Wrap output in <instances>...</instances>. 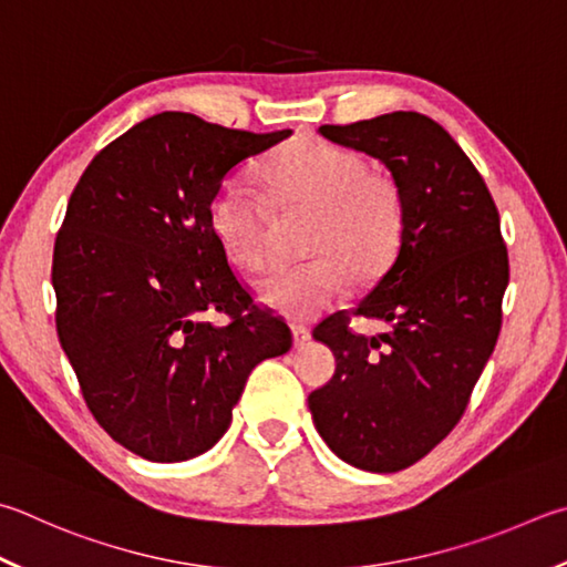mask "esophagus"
Returning <instances> with one entry per match:
<instances>
[{"instance_id": "obj_1", "label": "esophagus", "mask_w": 567, "mask_h": 567, "mask_svg": "<svg viewBox=\"0 0 567 567\" xmlns=\"http://www.w3.org/2000/svg\"><path fill=\"white\" fill-rule=\"evenodd\" d=\"M292 337H295V347H305L312 339L310 329L302 327V324H292Z\"/></svg>"}]
</instances>
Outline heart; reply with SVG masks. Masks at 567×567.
Listing matches in <instances>:
<instances>
[{
  "mask_svg": "<svg viewBox=\"0 0 567 567\" xmlns=\"http://www.w3.org/2000/svg\"><path fill=\"white\" fill-rule=\"evenodd\" d=\"M265 198L280 213H312L305 252L312 260L282 267L260 282V300L277 315L307 319L359 280L382 272L401 235L396 185L369 173L367 161L319 138H297L260 171ZM215 240L243 270L270 262V218L245 185L223 183L210 200Z\"/></svg>",
  "mask_w": 567,
  "mask_h": 567,
  "instance_id": "b5f03b06",
  "label": "heart"
}]
</instances>
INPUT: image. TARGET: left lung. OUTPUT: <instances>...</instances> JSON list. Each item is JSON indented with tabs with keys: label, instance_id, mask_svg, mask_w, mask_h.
I'll use <instances>...</instances> for the list:
<instances>
[{
	"label": "left lung",
	"instance_id": "1",
	"mask_svg": "<svg viewBox=\"0 0 567 567\" xmlns=\"http://www.w3.org/2000/svg\"><path fill=\"white\" fill-rule=\"evenodd\" d=\"M319 133L384 163L401 198V235L394 262L354 310L315 327L337 369L307 406L339 458L394 473L424 458L466 411L501 332L508 250L481 173L434 118L394 111ZM352 313L392 329L357 336Z\"/></svg>",
	"mask_w": 567,
	"mask_h": 567
}]
</instances>
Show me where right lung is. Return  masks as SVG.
Here are the masks:
<instances>
[{
	"label": "right lung",
	"mask_w": 567,
	"mask_h": 567,
	"mask_svg": "<svg viewBox=\"0 0 567 567\" xmlns=\"http://www.w3.org/2000/svg\"><path fill=\"white\" fill-rule=\"evenodd\" d=\"M290 128L250 133L163 111L96 153L54 243L56 332L99 426L158 463L220 441L262 359L290 352L210 228L223 178ZM218 311L229 317L213 326Z\"/></svg>",
	"instance_id": "add662e5"
}]
</instances>
